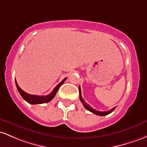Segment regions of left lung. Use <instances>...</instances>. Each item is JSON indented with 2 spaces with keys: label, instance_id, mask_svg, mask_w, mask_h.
Wrapping results in <instances>:
<instances>
[{
  "label": "left lung",
  "instance_id": "8db88e82",
  "mask_svg": "<svg viewBox=\"0 0 147 147\" xmlns=\"http://www.w3.org/2000/svg\"><path fill=\"white\" fill-rule=\"evenodd\" d=\"M78 89H79V98H80V101L82 102V104H83L84 107H85V108H86L87 110H89V111L91 112V113L95 114V115H98V116H105V115H108V114L111 113L112 112H113V110L115 109V108H113V109L108 110V111H105V112H100V111H98V110H94V108H92L90 105L87 104L86 102H85V100H84L83 98H82L81 90H80V86H79Z\"/></svg>",
  "mask_w": 147,
  "mask_h": 147
}]
</instances>
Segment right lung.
Instances as JSON below:
<instances>
[{
  "label": "right lung",
  "mask_w": 147,
  "mask_h": 147,
  "mask_svg": "<svg viewBox=\"0 0 147 147\" xmlns=\"http://www.w3.org/2000/svg\"><path fill=\"white\" fill-rule=\"evenodd\" d=\"M67 80V78H65V79L62 80V82H60L58 85L56 86L55 88L53 89L52 92L51 94H49V95L47 96H37V95H33V94H30L26 93V92H24V90H22L19 87V85H18L17 82H16V80H15V82H16V88H17L18 91H19V94H20L22 98L27 101L28 103H30V104H42V103H48L50 100H51L53 98L55 97V96L57 93V90H59L60 87L62 84L64 83V82Z\"/></svg>",
  "instance_id": "add662e5"
}]
</instances>
